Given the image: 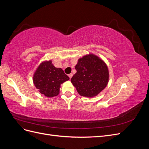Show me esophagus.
<instances>
[{"instance_id":"obj_1","label":"esophagus","mask_w":149,"mask_h":149,"mask_svg":"<svg viewBox=\"0 0 149 149\" xmlns=\"http://www.w3.org/2000/svg\"><path fill=\"white\" fill-rule=\"evenodd\" d=\"M68 76H69L70 79H71V78H72V76H73V74H72V73H71V74H68Z\"/></svg>"}]
</instances>
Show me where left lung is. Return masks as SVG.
Returning <instances> with one entry per match:
<instances>
[{
    "label": "left lung",
    "instance_id": "left-lung-1",
    "mask_svg": "<svg viewBox=\"0 0 149 149\" xmlns=\"http://www.w3.org/2000/svg\"><path fill=\"white\" fill-rule=\"evenodd\" d=\"M76 73L71 79L79 95L93 97L104 89L109 73L106 63L92 53L83 56L75 66Z\"/></svg>",
    "mask_w": 149,
    "mask_h": 149
}]
</instances>
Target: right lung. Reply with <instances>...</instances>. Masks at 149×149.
I'll return each instance as SVG.
<instances>
[{"instance_id":"1","label":"right lung","mask_w":149,"mask_h":149,"mask_svg":"<svg viewBox=\"0 0 149 149\" xmlns=\"http://www.w3.org/2000/svg\"><path fill=\"white\" fill-rule=\"evenodd\" d=\"M68 76L60 68H56L52 61L42 62L33 76V82L38 91L48 97L58 95L60 86L69 80Z\"/></svg>"}]
</instances>
